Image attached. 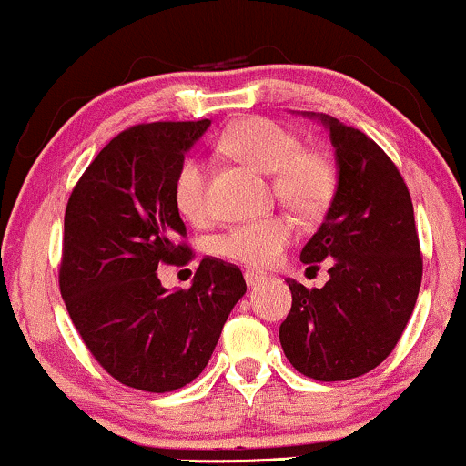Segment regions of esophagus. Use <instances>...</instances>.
<instances>
[{"label":"esophagus","mask_w":466,"mask_h":466,"mask_svg":"<svg viewBox=\"0 0 466 466\" xmlns=\"http://www.w3.org/2000/svg\"><path fill=\"white\" fill-rule=\"evenodd\" d=\"M260 280H265V276L258 274V271H254V269L245 271V282H248V287H256Z\"/></svg>","instance_id":"obj_1"}]
</instances>
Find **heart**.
I'll use <instances>...</instances> for the list:
<instances>
[{
    "label": "heart",
    "mask_w": 466,
    "mask_h": 466,
    "mask_svg": "<svg viewBox=\"0 0 466 466\" xmlns=\"http://www.w3.org/2000/svg\"><path fill=\"white\" fill-rule=\"evenodd\" d=\"M221 148L238 162L271 175L276 197L302 217L322 215L337 192V170L330 157L302 140L287 127L267 117H245L223 133ZM173 203L186 221L201 223L210 212L208 170L203 159L184 157L173 177ZM293 238V223L285 217H267L240 223L217 238V251L234 263L276 265Z\"/></svg>",
    "instance_id": "obj_1"
}]
</instances>
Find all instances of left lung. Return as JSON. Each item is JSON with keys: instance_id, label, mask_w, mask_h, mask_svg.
Listing matches in <instances>:
<instances>
[{"instance_id": "obj_1", "label": "left lung", "mask_w": 466, "mask_h": 466, "mask_svg": "<svg viewBox=\"0 0 466 466\" xmlns=\"http://www.w3.org/2000/svg\"><path fill=\"white\" fill-rule=\"evenodd\" d=\"M330 131L337 192L300 260H330V280L307 289L289 278L280 324L287 360L315 381H346L377 368L403 335L422 278L414 206L399 168L366 133L319 116Z\"/></svg>"}]
</instances>
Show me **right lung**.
Returning a JSON list of instances; mask_svg holds the SVG:
<instances>
[{
    "label": "right lung",
    "mask_w": 466,
    "mask_h": 466,
    "mask_svg": "<svg viewBox=\"0 0 466 466\" xmlns=\"http://www.w3.org/2000/svg\"><path fill=\"white\" fill-rule=\"evenodd\" d=\"M210 120L142 122L92 159L66 208L58 287L94 360L142 392H173L201 374L248 285L206 256L192 287L168 293L157 267L195 254L173 203L175 170Z\"/></svg>",
    "instance_id": "obj_1"
}]
</instances>
